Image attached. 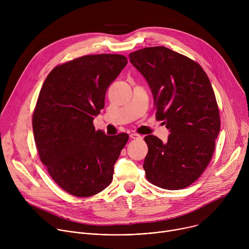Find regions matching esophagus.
Returning a JSON list of instances; mask_svg holds the SVG:
<instances>
[{
  "label": "esophagus",
  "mask_w": 249,
  "mask_h": 249,
  "mask_svg": "<svg viewBox=\"0 0 249 249\" xmlns=\"http://www.w3.org/2000/svg\"><path fill=\"white\" fill-rule=\"evenodd\" d=\"M130 138H131V139H136V140H142V139H143V137H142L141 135L135 134V133L131 134V135H130Z\"/></svg>",
  "instance_id": "34e87169"
}]
</instances>
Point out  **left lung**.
<instances>
[{
    "label": "left lung",
    "mask_w": 249,
    "mask_h": 249,
    "mask_svg": "<svg viewBox=\"0 0 249 249\" xmlns=\"http://www.w3.org/2000/svg\"><path fill=\"white\" fill-rule=\"evenodd\" d=\"M129 58L152 90L157 119L170 132L166 143L145 137L147 179L162 189L185 188L206 169L220 133L211 82L198 63L163 46L138 50Z\"/></svg>",
    "instance_id": "left-lung-1"
}]
</instances>
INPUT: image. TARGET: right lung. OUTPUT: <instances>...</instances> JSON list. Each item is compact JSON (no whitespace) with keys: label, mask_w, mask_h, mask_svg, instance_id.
Listing matches in <instances>:
<instances>
[{"label":"right lung","mask_w":249,"mask_h":249,"mask_svg":"<svg viewBox=\"0 0 249 249\" xmlns=\"http://www.w3.org/2000/svg\"><path fill=\"white\" fill-rule=\"evenodd\" d=\"M127 63L118 54L83 56L55 67L41 88L32 117L35 144L53 180L71 195L89 197L111 183L129 136L95 131L92 121Z\"/></svg>","instance_id":"right-lung-1"}]
</instances>
